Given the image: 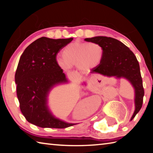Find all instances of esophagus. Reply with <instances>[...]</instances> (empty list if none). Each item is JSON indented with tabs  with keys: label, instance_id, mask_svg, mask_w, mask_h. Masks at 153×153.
<instances>
[{
	"label": "esophagus",
	"instance_id": "34e87169",
	"mask_svg": "<svg viewBox=\"0 0 153 153\" xmlns=\"http://www.w3.org/2000/svg\"><path fill=\"white\" fill-rule=\"evenodd\" d=\"M90 82H91V83H92V84H95V83L98 82V80H97V77H92L90 79Z\"/></svg>",
	"mask_w": 153,
	"mask_h": 153
}]
</instances>
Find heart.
Returning a JSON list of instances; mask_svg holds the SVG:
<instances>
[{
    "label": "heart",
    "instance_id": "obj_1",
    "mask_svg": "<svg viewBox=\"0 0 153 153\" xmlns=\"http://www.w3.org/2000/svg\"><path fill=\"white\" fill-rule=\"evenodd\" d=\"M62 57L56 59V63L63 70L69 71L77 65L79 71L86 73L101 62L104 49L97 42L76 41L67 45L62 51Z\"/></svg>",
    "mask_w": 153,
    "mask_h": 153
}]
</instances>
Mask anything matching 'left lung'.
<instances>
[{
  "instance_id": "1",
  "label": "left lung",
  "mask_w": 153,
  "mask_h": 153,
  "mask_svg": "<svg viewBox=\"0 0 153 153\" xmlns=\"http://www.w3.org/2000/svg\"><path fill=\"white\" fill-rule=\"evenodd\" d=\"M84 40L97 42L104 49L101 62L92 69L90 73L114 76L119 79L124 77L132 85L135 91V111L131 118L132 120L142 108L144 95L139 63L135 55L123 43L111 37L96 36Z\"/></svg>"
}]
</instances>
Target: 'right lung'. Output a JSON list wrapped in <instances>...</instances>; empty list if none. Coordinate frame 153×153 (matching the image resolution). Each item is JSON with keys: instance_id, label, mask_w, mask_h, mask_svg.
Masks as SVG:
<instances>
[{"instance_id": "obj_1", "label": "right lung", "mask_w": 153, "mask_h": 153, "mask_svg": "<svg viewBox=\"0 0 153 153\" xmlns=\"http://www.w3.org/2000/svg\"><path fill=\"white\" fill-rule=\"evenodd\" d=\"M73 38H40L25 49L15 79L21 111L26 120L40 128H65L77 123L56 118L49 110L47 97L56 85L68 81L56 63V54Z\"/></svg>"}]
</instances>
